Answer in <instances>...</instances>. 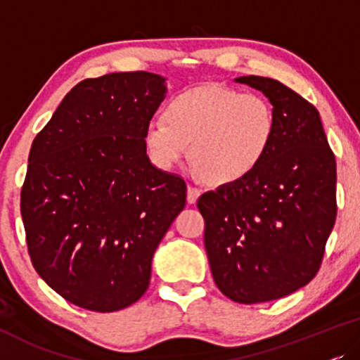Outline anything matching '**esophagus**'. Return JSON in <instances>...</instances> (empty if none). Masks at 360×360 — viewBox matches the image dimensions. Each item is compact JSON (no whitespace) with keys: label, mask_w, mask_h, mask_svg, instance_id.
Instances as JSON below:
<instances>
[{"label":"esophagus","mask_w":360,"mask_h":360,"mask_svg":"<svg viewBox=\"0 0 360 360\" xmlns=\"http://www.w3.org/2000/svg\"><path fill=\"white\" fill-rule=\"evenodd\" d=\"M199 195H200V191L197 189V187L194 186L187 187V202H189V204H195L197 199H199Z\"/></svg>","instance_id":"obj_1"}]
</instances>
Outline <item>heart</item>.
<instances>
[{"label": "heart", "mask_w": 360, "mask_h": 360, "mask_svg": "<svg viewBox=\"0 0 360 360\" xmlns=\"http://www.w3.org/2000/svg\"><path fill=\"white\" fill-rule=\"evenodd\" d=\"M165 120L153 119L145 127L150 160L171 169L189 150L197 173L215 186L236 184L255 173L277 131L269 99L219 84L174 94L165 105Z\"/></svg>", "instance_id": "heart-1"}]
</instances>
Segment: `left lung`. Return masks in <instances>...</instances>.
Segmentation results:
<instances>
[{
  "label": "left lung",
  "instance_id": "left-lung-1",
  "mask_svg": "<svg viewBox=\"0 0 360 360\" xmlns=\"http://www.w3.org/2000/svg\"><path fill=\"white\" fill-rule=\"evenodd\" d=\"M235 81L274 105V143L255 173L205 192L197 207L217 287L250 305L285 297L316 276L336 220V160L315 105L277 79Z\"/></svg>",
  "mask_w": 360,
  "mask_h": 360
}]
</instances>
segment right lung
I'll return each instance as SVG.
<instances>
[{"mask_svg":"<svg viewBox=\"0 0 360 360\" xmlns=\"http://www.w3.org/2000/svg\"><path fill=\"white\" fill-rule=\"evenodd\" d=\"M148 72L83 79L39 131L21 215L37 274L65 300L101 313L135 303L186 205V182L151 165L143 134L166 96Z\"/></svg>","mask_w":360,"mask_h":360,"instance_id":"right-lung-1","label":"right lung"}]
</instances>
